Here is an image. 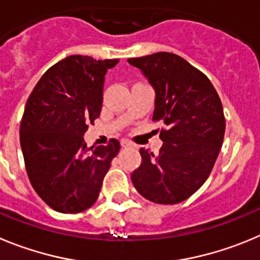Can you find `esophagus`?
Wrapping results in <instances>:
<instances>
[{
  "label": "esophagus",
  "instance_id": "esophagus-1",
  "mask_svg": "<svg viewBox=\"0 0 260 260\" xmlns=\"http://www.w3.org/2000/svg\"><path fill=\"white\" fill-rule=\"evenodd\" d=\"M120 144H121V146H123V147H135L136 146V145L133 144V142H131L129 140H125V139L121 140Z\"/></svg>",
  "mask_w": 260,
  "mask_h": 260
}]
</instances>
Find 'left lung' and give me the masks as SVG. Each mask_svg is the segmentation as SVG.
Wrapping results in <instances>:
<instances>
[{
  "instance_id": "obj_1",
  "label": "left lung",
  "mask_w": 260,
  "mask_h": 260,
  "mask_svg": "<svg viewBox=\"0 0 260 260\" xmlns=\"http://www.w3.org/2000/svg\"><path fill=\"white\" fill-rule=\"evenodd\" d=\"M128 62L155 90L153 121H163L159 153L141 149L133 185L159 205L188 200L211 174L225 132L223 105L203 72L180 55L160 51Z\"/></svg>"
}]
</instances>
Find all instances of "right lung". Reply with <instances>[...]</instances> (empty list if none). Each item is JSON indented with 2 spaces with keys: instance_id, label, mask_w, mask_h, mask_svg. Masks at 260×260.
<instances>
[{
  "instance_id": "1",
  "label": "right lung",
  "mask_w": 260,
  "mask_h": 260,
  "mask_svg": "<svg viewBox=\"0 0 260 260\" xmlns=\"http://www.w3.org/2000/svg\"><path fill=\"white\" fill-rule=\"evenodd\" d=\"M118 62L70 55L41 76L25 104L19 133L28 179L55 211L92 207L120 150L116 139L93 149L83 137L101 114L106 71Z\"/></svg>"
}]
</instances>
